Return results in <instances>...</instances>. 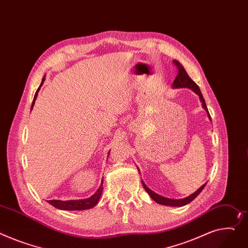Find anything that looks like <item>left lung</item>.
<instances>
[{"label": "left lung", "mask_w": 248, "mask_h": 248, "mask_svg": "<svg viewBox=\"0 0 248 248\" xmlns=\"http://www.w3.org/2000/svg\"><path fill=\"white\" fill-rule=\"evenodd\" d=\"M172 62L176 65V68H177V70H178V71H177V76H176V78H175L174 80H173L172 88H174V89L187 88V89H190L191 91H193L195 93H197V94L200 95L201 102L202 103V108H203L207 111V113H208L207 107H206V105H205V101H204V98H203V96H202V92H201L199 86H197V85L195 84V82L189 78V76H188L187 73L186 72L185 68L183 67V64H181L180 62H178L177 61H172ZM208 117H209V119H210L209 113H208ZM141 183H142V186H143L144 189L146 190V192H147L148 194H150V196L152 197V199H153L155 202H157V203H159V204H162V205H168V206H184V205H186V204L191 202L195 199V197L202 192V190L204 188V186H205V185H206V184H204L203 186H202L195 192H193V193L190 194L189 196L186 197V199H181V200H171V199H167V197H163V196H161V195H158L157 193L154 192L153 190H151L150 188H148V187L144 185L143 181H141Z\"/></svg>", "instance_id": "8db88e82"}]
</instances>
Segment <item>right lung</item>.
<instances>
[{"label":"right lung","mask_w":248,"mask_h":248,"mask_svg":"<svg viewBox=\"0 0 248 248\" xmlns=\"http://www.w3.org/2000/svg\"><path fill=\"white\" fill-rule=\"evenodd\" d=\"M45 78H46L44 76L41 85L35 93L34 101H32V104H31V108H34L35 101L37 100V96H38V93L44 84ZM102 193H103V180H102V184H101L100 187H98V189L95 191V193L93 194L91 197H89V199L77 200V201H65V202L54 200V201H47V202L49 204H52L53 206H55L56 208L62 209V210H85V209H90V208L95 206L97 204L98 201H100V197H101Z\"/></svg>","instance_id":"add662e5"}]
</instances>
